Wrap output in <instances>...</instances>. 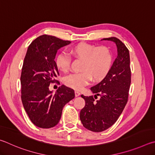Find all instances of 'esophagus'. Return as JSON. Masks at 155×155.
Instances as JSON below:
<instances>
[{
  "label": "esophagus",
  "instance_id": "obj_1",
  "mask_svg": "<svg viewBox=\"0 0 155 155\" xmlns=\"http://www.w3.org/2000/svg\"><path fill=\"white\" fill-rule=\"evenodd\" d=\"M80 93L79 91H75V97H78V96H80Z\"/></svg>",
  "mask_w": 155,
  "mask_h": 155
}]
</instances>
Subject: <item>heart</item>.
I'll list each match as a JSON object with an SVG mask.
<instances>
[{
	"label": "heart",
	"mask_w": 155,
	"mask_h": 155,
	"mask_svg": "<svg viewBox=\"0 0 155 155\" xmlns=\"http://www.w3.org/2000/svg\"><path fill=\"white\" fill-rule=\"evenodd\" d=\"M70 51L74 56L82 60L80 67L82 72L71 73L64 78V83L70 88L81 90L88 84L91 78L94 82L101 80L110 69L112 55L107 47L80 43L73 46ZM55 63L60 71L66 72L69 67V56L64 52L60 53L56 56Z\"/></svg>",
	"instance_id": "heart-1"
}]
</instances>
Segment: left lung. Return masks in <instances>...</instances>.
Instances as JSON below:
<instances>
[{"label":"left lung","mask_w":155,"mask_h":155,"mask_svg":"<svg viewBox=\"0 0 155 155\" xmlns=\"http://www.w3.org/2000/svg\"><path fill=\"white\" fill-rule=\"evenodd\" d=\"M101 40L114 43L118 54L104 79L91 88L95 93L94 98L81 95L85 100V106L80 111V120L86 129L93 132L104 131L116 123L128 101L131 85L129 50L116 37ZM97 96L100 99L95 101Z\"/></svg>","instance_id":"obj_1"}]
</instances>
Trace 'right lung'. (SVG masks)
Returning <instances> with one entry per match:
<instances>
[{"label":"right lung","mask_w":155,"mask_h":155,"mask_svg":"<svg viewBox=\"0 0 155 155\" xmlns=\"http://www.w3.org/2000/svg\"><path fill=\"white\" fill-rule=\"evenodd\" d=\"M69 43V41L43 35L27 50L20 78L21 101L30 120L39 128L56 126L64 106L75 97L74 91L64 85L55 94L49 89L59 75L54 61L57 51Z\"/></svg>","instance_id":"right-lung-1"}]
</instances>
